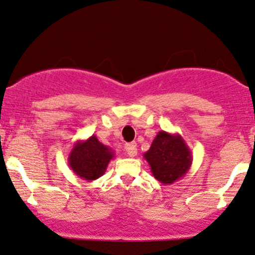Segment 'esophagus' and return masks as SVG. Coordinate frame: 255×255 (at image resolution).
<instances>
[{"mask_svg": "<svg viewBox=\"0 0 255 255\" xmlns=\"http://www.w3.org/2000/svg\"><path fill=\"white\" fill-rule=\"evenodd\" d=\"M125 150H126V152L128 153V156H130V157H134V156L136 155V152H138L135 142H128V144H126Z\"/></svg>", "mask_w": 255, "mask_h": 255, "instance_id": "34e87169", "label": "esophagus"}]
</instances>
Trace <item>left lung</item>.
I'll list each match as a JSON object with an SVG mask.
<instances>
[{
  "mask_svg": "<svg viewBox=\"0 0 255 255\" xmlns=\"http://www.w3.org/2000/svg\"><path fill=\"white\" fill-rule=\"evenodd\" d=\"M151 173L163 185H172L183 178L192 164L191 150L178 133L159 130L150 149L144 153Z\"/></svg>",
  "mask_w": 255,
  "mask_h": 255,
  "instance_id": "obj_1",
  "label": "left lung"
}]
</instances>
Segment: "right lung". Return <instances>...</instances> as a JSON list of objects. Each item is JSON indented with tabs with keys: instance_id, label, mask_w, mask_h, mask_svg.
I'll return each mask as SVG.
<instances>
[{
	"instance_id": "right-lung-1",
	"label": "right lung",
	"mask_w": 255,
	"mask_h": 255,
	"mask_svg": "<svg viewBox=\"0 0 255 255\" xmlns=\"http://www.w3.org/2000/svg\"><path fill=\"white\" fill-rule=\"evenodd\" d=\"M114 157V150L98 140L96 135H92L86 140L75 142L69 153L68 162L77 177L92 181L104 174L109 162Z\"/></svg>"
}]
</instances>
